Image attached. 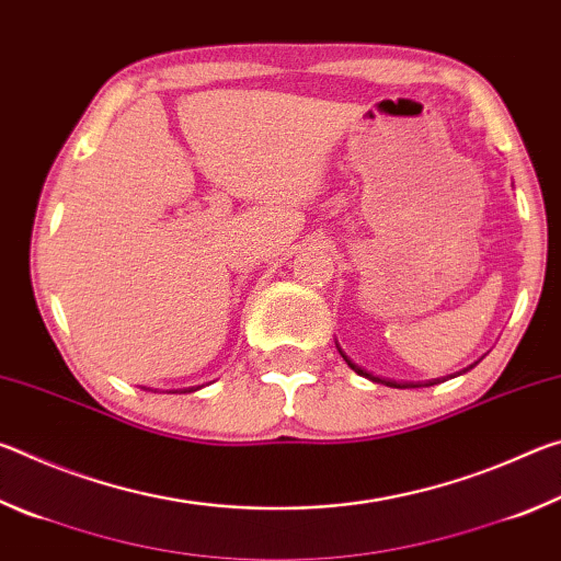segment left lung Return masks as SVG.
Listing matches in <instances>:
<instances>
[{"mask_svg": "<svg viewBox=\"0 0 561 561\" xmlns=\"http://www.w3.org/2000/svg\"><path fill=\"white\" fill-rule=\"evenodd\" d=\"M341 351V348H339ZM341 356H344V360L346 364L354 368V371L358 374V376H364V378H368V381H374V383H383V386H391V388H417V386H435V383H443V381H448V376H443V378H431V381H391V378H381V376H374V374H368L366 368H360V366H356L354 360H351L344 351H341ZM474 364H478V360H474ZM474 364H470L468 368H462V371H458V374H453L450 378H455V376H462L465 371H470V368L474 366Z\"/></svg>", "mask_w": 561, "mask_h": 561, "instance_id": "obj_1", "label": "left lung"}]
</instances>
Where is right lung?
<instances>
[{
  "label": "right lung",
  "mask_w": 561,
  "mask_h": 561,
  "mask_svg": "<svg viewBox=\"0 0 561 561\" xmlns=\"http://www.w3.org/2000/svg\"><path fill=\"white\" fill-rule=\"evenodd\" d=\"M203 386H190V388H175V391H168V393H193V391H201Z\"/></svg>",
  "instance_id": "obj_1"
}]
</instances>
